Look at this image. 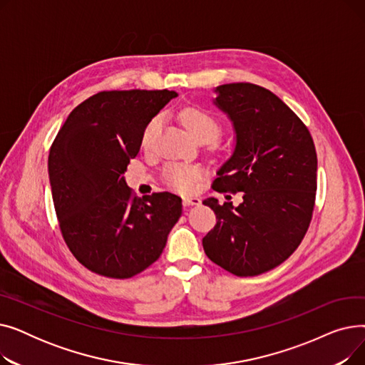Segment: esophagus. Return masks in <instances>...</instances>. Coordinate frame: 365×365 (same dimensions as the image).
<instances>
[{
	"label": "esophagus",
	"mask_w": 365,
	"mask_h": 365,
	"mask_svg": "<svg viewBox=\"0 0 365 365\" xmlns=\"http://www.w3.org/2000/svg\"><path fill=\"white\" fill-rule=\"evenodd\" d=\"M201 200L198 197H185L183 198V205L190 207V205H200Z\"/></svg>",
	"instance_id": "34e87169"
}]
</instances>
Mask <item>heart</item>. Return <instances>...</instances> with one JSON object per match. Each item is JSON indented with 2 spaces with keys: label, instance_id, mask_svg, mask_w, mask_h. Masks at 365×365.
I'll list each match as a JSON object with an SVG mask.
<instances>
[{
  "label": "heart",
  "instance_id": "obj_1",
  "mask_svg": "<svg viewBox=\"0 0 365 365\" xmlns=\"http://www.w3.org/2000/svg\"><path fill=\"white\" fill-rule=\"evenodd\" d=\"M179 120L190 138L195 140H204L205 143L216 140L222 131L220 123L215 115L198 106H187L182 109L179 113ZM161 123L163 118L160 115L149 120L143 128L140 139L143 149L152 148L161 128ZM164 176L170 186L182 190V192H187V190H192L195 187L197 180L201 178V168L186 164H168L164 170Z\"/></svg>",
  "mask_w": 365,
  "mask_h": 365
}]
</instances>
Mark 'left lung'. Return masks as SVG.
<instances>
[{
  "instance_id": "1",
  "label": "left lung",
  "mask_w": 365,
  "mask_h": 365,
  "mask_svg": "<svg viewBox=\"0 0 365 365\" xmlns=\"http://www.w3.org/2000/svg\"><path fill=\"white\" fill-rule=\"evenodd\" d=\"M215 105L234 124L232 157L213 189L242 192V202L207 198L216 226L202 238L207 257L237 277H255L289 259L308 231L317 192L311 133L278 96L250 83L216 88Z\"/></svg>"
}]
</instances>
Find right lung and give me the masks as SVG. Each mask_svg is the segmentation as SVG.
I'll return each mask as SVG.
<instances>
[{
	"mask_svg": "<svg viewBox=\"0 0 365 365\" xmlns=\"http://www.w3.org/2000/svg\"><path fill=\"white\" fill-rule=\"evenodd\" d=\"M168 90L101 91L76 106L48 153V178L62 237L88 271L131 278L161 256L182 198H138L124 173L139 153L149 120L173 99Z\"/></svg>",
	"mask_w": 365,
	"mask_h": 365,
	"instance_id": "right-lung-1",
	"label": "right lung"
}]
</instances>
